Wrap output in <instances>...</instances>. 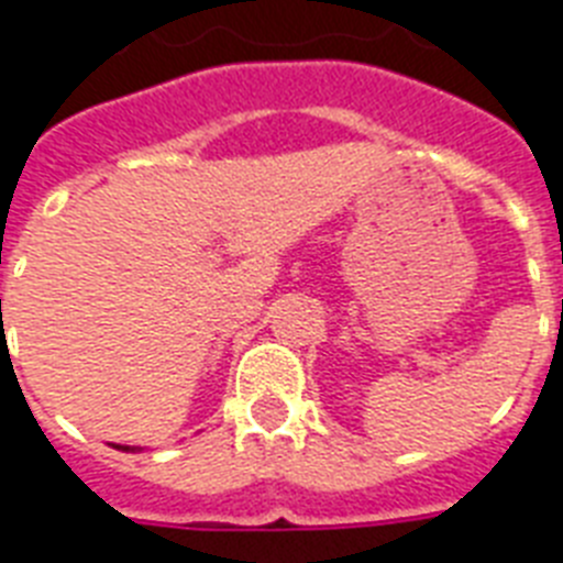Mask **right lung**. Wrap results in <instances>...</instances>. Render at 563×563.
<instances>
[{
    "instance_id": "1",
    "label": "right lung",
    "mask_w": 563,
    "mask_h": 563,
    "mask_svg": "<svg viewBox=\"0 0 563 563\" xmlns=\"http://www.w3.org/2000/svg\"><path fill=\"white\" fill-rule=\"evenodd\" d=\"M112 448H118V451H141V448L135 445H112Z\"/></svg>"
}]
</instances>
